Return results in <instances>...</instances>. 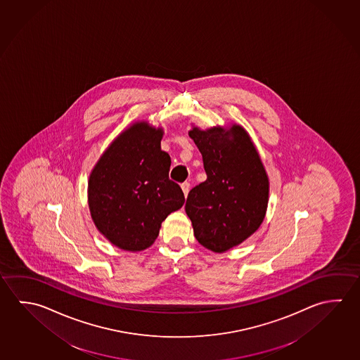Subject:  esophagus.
Returning <instances> with one entry per match:
<instances>
[{
  "instance_id": "1",
  "label": "esophagus",
  "mask_w": 360,
  "mask_h": 360,
  "mask_svg": "<svg viewBox=\"0 0 360 360\" xmlns=\"http://www.w3.org/2000/svg\"><path fill=\"white\" fill-rule=\"evenodd\" d=\"M181 187H182L183 193H184V195L187 197V195H188L189 192V183L188 182H184L181 184Z\"/></svg>"
}]
</instances>
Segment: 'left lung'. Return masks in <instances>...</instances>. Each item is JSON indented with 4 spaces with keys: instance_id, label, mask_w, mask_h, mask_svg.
Here are the masks:
<instances>
[{
    "instance_id": "8db88e82",
    "label": "left lung",
    "mask_w": 360,
    "mask_h": 360,
    "mask_svg": "<svg viewBox=\"0 0 360 360\" xmlns=\"http://www.w3.org/2000/svg\"><path fill=\"white\" fill-rule=\"evenodd\" d=\"M188 134L201 152L207 179L189 191L186 214L201 245L226 252L264 220L268 176L244 127H193Z\"/></svg>"
}]
</instances>
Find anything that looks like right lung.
Returning a JSON list of instances; mask_svg holds the SVG:
<instances>
[{
    "instance_id": "add662e5",
    "label": "right lung",
    "mask_w": 360,
    "mask_h": 360,
    "mask_svg": "<svg viewBox=\"0 0 360 360\" xmlns=\"http://www.w3.org/2000/svg\"><path fill=\"white\" fill-rule=\"evenodd\" d=\"M162 127L138 121L116 138L89 174V206L98 231L114 245L140 252L158 238L184 195L169 179L171 157L160 149Z\"/></svg>"
}]
</instances>
